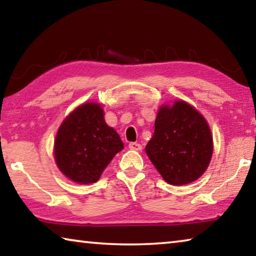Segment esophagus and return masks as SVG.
Returning <instances> with one entry per match:
<instances>
[{
	"instance_id": "1",
	"label": "esophagus",
	"mask_w": 256,
	"mask_h": 256,
	"mask_svg": "<svg viewBox=\"0 0 256 256\" xmlns=\"http://www.w3.org/2000/svg\"><path fill=\"white\" fill-rule=\"evenodd\" d=\"M128 148L131 150L140 151L142 150V146L140 144H138V142H131V144H128Z\"/></svg>"
}]
</instances>
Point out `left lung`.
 <instances>
[{"mask_svg": "<svg viewBox=\"0 0 256 256\" xmlns=\"http://www.w3.org/2000/svg\"><path fill=\"white\" fill-rule=\"evenodd\" d=\"M212 151L210 128L196 108L183 100L160 107L146 152L168 184L196 180L209 166Z\"/></svg>", "mask_w": 256, "mask_h": 256, "instance_id": "left-lung-1", "label": "left lung"}]
</instances>
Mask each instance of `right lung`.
Segmentation results:
<instances>
[{"label": "right lung", "mask_w": 256, "mask_h": 256, "mask_svg": "<svg viewBox=\"0 0 256 256\" xmlns=\"http://www.w3.org/2000/svg\"><path fill=\"white\" fill-rule=\"evenodd\" d=\"M123 148L118 132L104 120L99 104L86 102L76 108L60 124L54 158L68 178L90 184L100 178L107 164Z\"/></svg>", "instance_id": "1"}]
</instances>
